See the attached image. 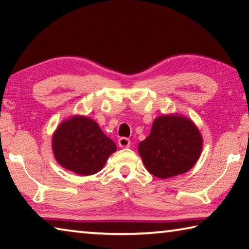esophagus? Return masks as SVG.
Segmentation results:
<instances>
[{
    "instance_id": "1",
    "label": "esophagus",
    "mask_w": 249,
    "mask_h": 249,
    "mask_svg": "<svg viewBox=\"0 0 249 249\" xmlns=\"http://www.w3.org/2000/svg\"><path fill=\"white\" fill-rule=\"evenodd\" d=\"M119 146L121 148H127V147L130 146V141L126 137H121L119 140Z\"/></svg>"
}]
</instances>
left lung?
Wrapping results in <instances>:
<instances>
[{"label": "left lung", "mask_w": 249, "mask_h": 249, "mask_svg": "<svg viewBox=\"0 0 249 249\" xmlns=\"http://www.w3.org/2000/svg\"><path fill=\"white\" fill-rule=\"evenodd\" d=\"M203 138L193 122L181 114L156 117L138 153L151 175L160 179L185 174L199 160Z\"/></svg>", "instance_id": "left-lung-1"}]
</instances>
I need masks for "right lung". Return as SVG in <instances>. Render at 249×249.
<instances>
[{
  "mask_svg": "<svg viewBox=\"0 0 249 249\" xmlns=\"http://www.w3.org/2000/svg\"><path fill=\"white\" fill-rule=\"evenodd\" d=\"M52 148L54 159L65 169L91 176L103 169L116 145L91 117L73 115L58 125Z\"/></svg>",
  "mask_w": 249,
  "mask_h": 249,
  "instance_id": "1",
  "label": "right lung"
}]
</instances>
